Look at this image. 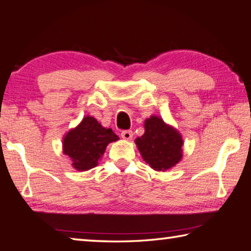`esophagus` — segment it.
<instances>
[{
  "label": "esophagus",
  "mask_w": 251,
  "mask_h": 251,
  "mask_svg": "<svg viewBox=\"0 0 251 251\" xmlns=\"http://www.w3.org/2000/svg\"><path fill=\"white\" fill-rule=\"evenodd\" d=\"M133 131L131 130H124L122 131V137L125 139V141H131V138H133Z\"/></svg>",
  "instance_id": "esophagus-1"
}]
</instances>
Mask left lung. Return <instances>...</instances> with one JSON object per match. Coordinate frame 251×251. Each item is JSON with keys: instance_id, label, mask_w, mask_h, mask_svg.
<instances>
[{"instance_id": "left-lung-1", "label": "left lung", "mask_w": 251, "mask_h": 251, "mask_svg": "<svg viewBox=\"0 0 251 251\" xmlns=\"http://www.w3.org/2000/svg\"><path fill=\"white\" fill-rule=\"evenodd\" d=\"M145 133L135 139L143 159L156 172H166L182 158L184 141L175 127L151 115L144 123Z\"/></svg>"}]
</instances>
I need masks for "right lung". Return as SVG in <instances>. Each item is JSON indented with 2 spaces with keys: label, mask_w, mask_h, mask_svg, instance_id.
<instances>
[{
  "label": "right lung",
  "mask_w": 251,
  "mask_h": 251,
  "mask_svg": "<svg viewBox=\"0 0 251 251\" xmlns=\"http://www.w3.org/2000/svg\"><path fill=\"white\" fill-rule=\"evenodd\" d=\"M118 139L112 129L105 128L96 118L87 115L64 135L63 154L70 157L76 171L86 172L99 165L108 144Z\"/></svg>",
  "instance_id": "1"
}]
</instances>
